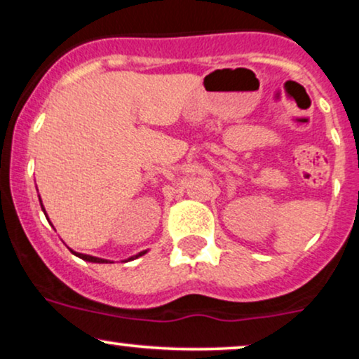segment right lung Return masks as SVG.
<instances>
[{
	"label": "right lung",
	"instance_id": "obj_1",
	"mask_svg": "<svg viewBox=\"0 0 359 359\" xmlns=\"http://www.w3.org/2000/svg\"><path fill=\"white\" fill-rule=\"evenodd\" d=\"M39 203H41V200H39ZM41 210L44 211V206H43V203H41ZM44 215H46V211H44ZM48 218V216H46ZM74 253V251H73ZM146 253V251H141L140 255H136V256H131L130 259L128 261H131V259H136V258H140V256H143ZM78 256V258H81V259H85V261H91V263H108V259H101V258H96V256H90V255H81V253H74Z\"/></svg>",
	"mask_w": 359,
	"mask_h": 359
}]
</instances>
